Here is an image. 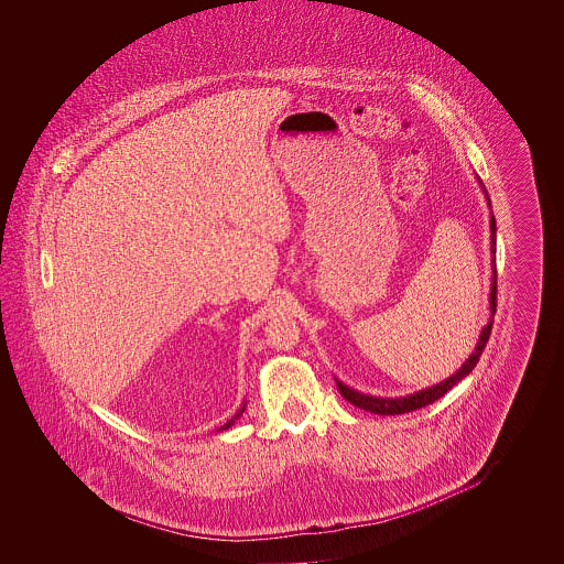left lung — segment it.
I'll use <instances>...</instances> for the list:
<instances>
[{
    "instance_id": "obj_1",
    "label": "left lung",
    "mask_w": 564,
    "mask_h": 564,
    "mask_svg": "<svg viewBox=\"0 0 564 564\" xmlns=\"http://www.w3.org/2000/svg\"><path fill=\"white\" fill-rule=\"evenodd\" d=\"M478 182L482 184V180L478 177ZM484 195H486V204H488V208H490V199H488V193H486V188H484ZM497 228H495V217L490 215V253H492V262H490V269H492V275H490V293H488V311H490V315H488V322L482 327V332H480V338H478V345H476V349L469 354V358L460 365V369L456 371V373H452L449 378H445L443 382H438V384H434V387H427V389H421V391H416V393H410V395H405V398H376V395H367V393H360V391H356V389H349L347 384H343L338 378H334L336 380V387H338V391H340V395L347 400L349 403H354L356 408H360V410H367V412H373V414H403V412H412V410H416V408H423V405H427V403L436 402V400H441L449 389H454L460 380H465L471 371H474V367L478 365V360H480V356H482L484 347H486V343H488V336H490V329H492V315H495V306H497V271H495V241H497Z\"/></svg>"
}]
</instances>
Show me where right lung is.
<instances>
[{"instance_id": "obj_1", "label": "right lung", "mask_w": 564, "mask_h": 564, "mask_svg": "<svg viewBox=\"0 0 564 564\" xmlns=\"http://www.w3.org/2000/svg\"><path fill=\"white\" fill-rule=\"evenodd\" d=\"M242 410H245V403H242L241 410H239V412H237V414H235V416H232V419H230V421H228V423H226V425H221V427H219V430H221V432H224V430H228V427H232V425H235V421H237V419H239V416H241Z\"/></svg>"}]
</instances>
